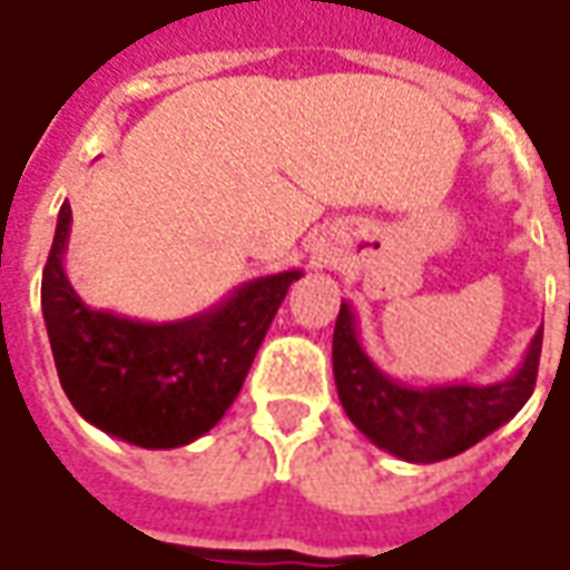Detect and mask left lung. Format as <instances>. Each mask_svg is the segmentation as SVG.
Returning a JSON list of instances; mask_svg holds the SVG:
<instances>
[{"label": "left lung", "instance_id": "left-lung-1", "mask_svg": "<svg viewBox=\"0 0 570 570\" xmlns=\"http://www.w3.org/2000/svg\"><path fill=\"white\" fill-rule=\"evenodd\" d=\"M540 345L543 326L531 338L522 366L503 382L415 387L372 363L360 345L357 317L342 302L333 333L335 387L347 419L379 449L412 464H433L466 452L525 406L538 382Z\"/></svg>", "mask_w": 570, "mask_h": 570}]
</instances>
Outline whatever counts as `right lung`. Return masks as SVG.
Listing matches in <instances>:
<instances>
[{
  "mask_svg": "<svg viewBox=\"0 0 570 570\" xmlns=\"http://www.w3.org/2000/svg\"><path fill=\"white\" fill-rule=\"evenodd\" d=\"M69 223L67 200L42 272V314L63 394L88 424L130 445L195 442L235 403L286 289L302 272L247 281L186 321H130L88 308L72 289L63 272Z\"/></svg>",
  "mask_w": 570,
  "mask_h": 570,
  "instance_id": "add662e5",
  "label": "right lung"
}]
</instances>
